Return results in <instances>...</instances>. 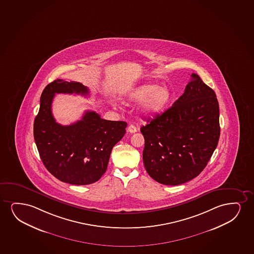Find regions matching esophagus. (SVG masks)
<instances>
[{
    "label": "esophagus",
    "mask_w": 254,
    "mask_h": 254,
    "mask_svg": "<svg viewBox=\"0 0 254 254\" xmlns=\"http://www.w3.org/2000/svg\"><path fill=\"white\" fill-rule=\"evenodd\" d=\"M127 131H128L129 132H131V133H133V132H136L138 131V128L136 127L135 126L131 124V125L128 126Z\"/></svg>",
    "instance_id": "obj_1"
}]
</instances>
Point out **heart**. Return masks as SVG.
I'll use <instances>...</instances> for the list:
<instances>
[{
	"label": "heart",
	"mask_w": 254,
	"mask_h": 254,
	"mask_svg": "<svg viewBox=\"0 0 254 254\" xmlns=\"http://www.w3.org/2000/svg\"><path fill=\"white\" fill-rule=\"evenodd\" d=\"M162 97H161V96ZM129 101L140 102L145 101L142 110L146 114H156L167 105L170 100V92L165 87H160L156 83H147L139 86L128 95Z\"/></svg>",
	"instance_id": "b5f03b06"
}]
</instances>
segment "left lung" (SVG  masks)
I'll list each match as a JSON object with an SVG mask.
<instances>
[{"label":"left lung","instance_id":"left-lung-1","mask_svg":"<svg viewBox=\"0 0 254 254\" xmlns=\"http://www.w3.org/2000/svg\"><path fill=\"white\" fill-rule=\"evenodd\" d=\"M191 77L170 109L140 127L145 170L162 185H182L197 177L220 138L216 95L197 74Z\"/></svg>","mask_w":254,"mask_h":254}]
</instances>
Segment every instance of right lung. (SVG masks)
I'll use <instances>...</instances> for the list:
<instances>
[{
  "mask_svg": "<svg viewBox=\"0 0 254 254\" xmlns=\"http://www.w3.org/2000/svg\"><path fill=\"white\" fill-rule=\"evenodd\" d=\"M89 95L79 82L54 80L40 96L33 135L44 165L60 181L75 185L98 181L108 168L112 149L126 133L127 122L107 121L94 111H86L69 126L56 122L52 113L55 94Z\"/></svg>",
  "mask_w": 254,
  "mask_h": 254,
  "instance_id": "add662e5",
  "label": "right lung"
}]
</instances>
